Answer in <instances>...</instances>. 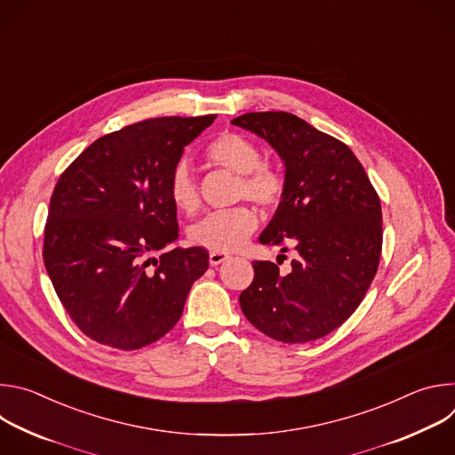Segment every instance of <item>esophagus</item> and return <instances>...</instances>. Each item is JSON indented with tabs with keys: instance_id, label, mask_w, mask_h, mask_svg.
I'll list each match as a JSON object with an SVG mask.
<instances>
[{
	"instance_id": "1",
	"label": "esophagus",
	"mask_w": 455,
	"mask_h": 455,
	"mask_svg": "<svg viewBox=\"0 0 455 455\" xmlns=\"http://www.w3.org/2000/svg\"><path fill=\"white\" fill-rule=\"evenodd\" d=\"M228 259V255L227 253H220V251H211V255H209V263H211V267H218V265H221V263H225Z\"/></svg>"
}]
</instances>
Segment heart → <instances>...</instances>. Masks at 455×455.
I'll return each mask as SVG.
<instances>
[{
	"instance_id": "heart-1",
	"label": "heart",
	"mask_w": 455,
	"mask_h": 455,
	"mask_svg": "<svg viewBox=\"0 0 455 455\" xmlns=\"http://www.w3.org/2000/svg\"><path fill=\"white\" fill-rule=\"evenodd\" d=\"M205 158L212 165L239 176V183L235 187L237 200L246 198L265 209H272L283 200V174L275 167L261 162V151H259V148L248 137L234 132L221 133L207 146ZM167 190L172 205L178 211L185 214L198 211V185L192 176L190 167L185 162L178 164L172 169ZM255 228V212L248 207H235L228 211L211 212L198 223H194L188 228V239L196 246L227 253L241 248Z\"/></svg>"
}]
</instances>
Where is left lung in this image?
I'll return each instance as SVG.
<instances>
[{"instance_id":"8db88e82","label":"left lung","mask_w":455,"mask_h":455,"mask_svg":"<svg viewBox=\"0 0 455 455\" xmlns=\"http://www.w3.org/2000/svg\"><path fill=\"white\" fill-rule=\"evenodd\" d=\"M232 124L267 140L284 164L283 200L259 241L297 250L286 275L275 263L253 261L241 309L251 326L279 342L326 337L355 313L376 275L378 194L344 142L291 113H244Z\"/></svg>"}]
</instances>
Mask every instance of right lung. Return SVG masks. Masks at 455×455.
Returning a JSON list of instances; mask_svg holds the SVG:
<instances>
[{
	"label": "right lung",
	"mask_w": 455,
	"mask_h": 455,
	"mask_svg": "<svg viewBox=\"0 0 455 455\" xmlns=\"http://www.w3.org/2000/svg\"><path fill=\"white\" fill-rule=\"evenodd\" d=\"M216 115L137 122L86 148L53 188L43 259L59 300L92 340L133 351L160 340L209 268L178 239L169 176Z\"/></svg>",
	"instance_id": "right-lung-1"
}]
</instances>
